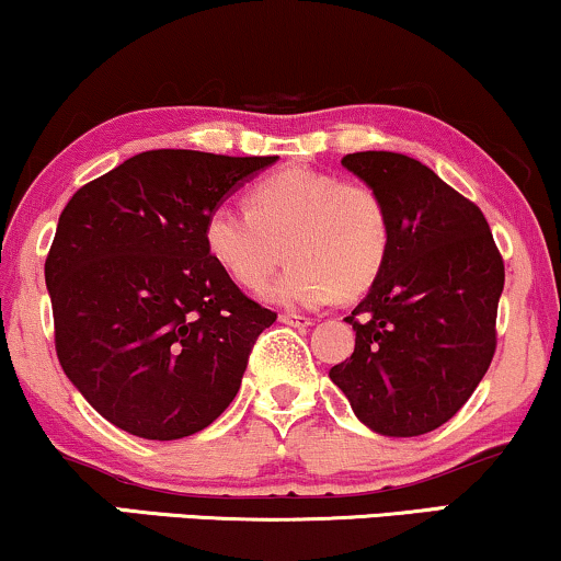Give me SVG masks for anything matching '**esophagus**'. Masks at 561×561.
I'll list each match as a JSON object with an SVG mask.
<instances>
[{
	"label": "esophagus",
	"mask_w": 561,
	"mask_h": 561,
	"mask_svg": "<svg viewBox=\"0 0 561 561\" xmlns=\"http://www.w3.org/2000/svg\"><path fill=\"white\" fill-rule=\"evenodd\" d=\"M283 324H291V328H309L312 324V317L307 314H296V312H283L280 314Z\"/></svg>",
	"instance_id": "obj_1"
}]
</instances>
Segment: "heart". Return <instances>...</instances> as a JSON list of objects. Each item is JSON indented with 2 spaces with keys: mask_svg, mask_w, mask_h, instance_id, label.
Returning <instances> with one entry per match:
<instances>
[{
  "mask_svg": "<svg viewBox=\"0 0 561 561\" xmlns=\"http://www.w3.org/2000/svg\"><path fill=\"white\" fill-rule=\"evenodd\" d=\"M203 239L210 260L247 291H260L286 252L291 262L265 296L317 307L375 286L390 257L392 218L371 184L286 169L249 190L247 210L213 207Z\"/></svg>",
  "mask_w": 561,
  "mask_h": 561,
  "instance_id": "heart-1",
  "label": "heart"
}]
</instances>
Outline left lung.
I'll list each match as a JSON object with an SVG mask.
<instances>
[{
  "instance_id": "obj_1",
  "label": "left lung",
  "mask_w": 561,
  "mask_h": 561,
  "mask_svg": "<svg viewBox=\"0 0 561 561\" xmlns=\"http://www.w3.org/2000/svg\"><path fill=\"white\" fill-rule=\"evenodd\" d=\"M341 163L385 197L392 249L345 317L356 348L330 379L371 432L419 437L453 419L492 364L504 262L479 207L416 158L366 150Z\"/></svg>"
}]
</instances>
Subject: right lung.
<instances>
[{
	"label": "right lung",
	"mask_w": 561,
	"mask_h": 561,
	"mask_svg": "<svg viewBox=\"0 0 561 561\" xmlns=\"http://www.w3.org/2000/svg\"><path fill=\"white\" fill-rule=\"evenodd\" d=\"M275 156L148 150L80 186L46 257L61 369L114 426L182 439L237 398L275 312L210 260L213 207Z\"/></svg>",
	"instance_id": "1"
}]
</instances>
